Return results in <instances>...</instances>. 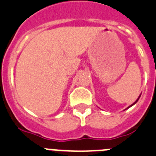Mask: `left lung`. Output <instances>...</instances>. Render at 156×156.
Listing matches in <instances>:
<instances>
[{"label":"left lung","instance_id":"8db88e82","mask_svg":"<svg viewBox=\"0 0 156 156\" xmlns=\"http://www.w3.org/2000/svg\"><path fill=\"white\" fill-rule=\"evenodd\" d=\"M140 96H141V95H140V96H139V98H137V100H136V101H135V102H134V103H133V104H131V106H129V107H127V108H126V109H125V110H126V109H128V108H130V107H132L133 105H135V103H136V102H138V100L140 99Z\"/></svg>","mask_w":156,"mask_h":156}]
</instances>
